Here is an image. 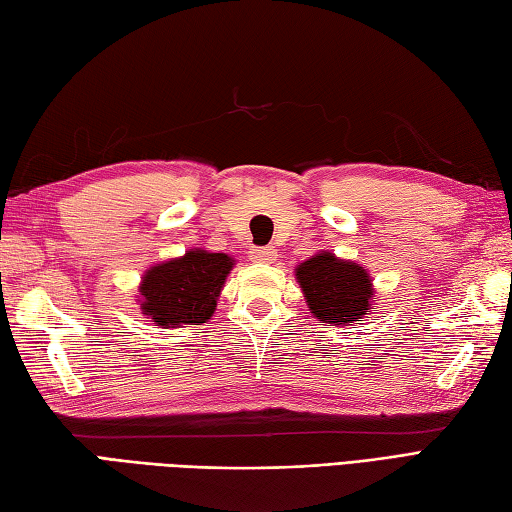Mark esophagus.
Segmentation results:
<instances>
[{"mask_svg":"<svg viewBox=\"0 0 512 512\" xmlns=\"http://www.w3.org/2000/svg\"><path fill=\"white\" fill-rule=\"evenodd\" d=\"M250 253V259L253 262H264V264H273L277 259V250L275 246H253L248 250Z\"/></svg>","mask_w":512,"mask_h":512,"instance_id":"34e87169","label":"esophagus"}]
</instances>
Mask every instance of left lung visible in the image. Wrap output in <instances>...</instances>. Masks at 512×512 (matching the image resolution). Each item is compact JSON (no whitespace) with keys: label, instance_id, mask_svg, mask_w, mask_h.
<instances>
[{"label":"left lung","instance_id":"left-lung-1","mask_svg":"<svg viewBox=\"0 0 512 512\" xmlns=\"http://www.w3.org/2000/svg\"><path fill=\"white\" fill-rule=\"evenodd\" d=\"M299 286L308 308L323 323L350 325L363 319L372 306V279L365 270L336 259L332 253H319L297 268Z\"/></svg>","mask_w":512,"mask_h":512}]
</instances>
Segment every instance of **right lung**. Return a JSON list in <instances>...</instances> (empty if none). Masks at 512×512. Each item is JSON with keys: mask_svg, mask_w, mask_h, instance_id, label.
I'll return each instance as SVG.
<instances>
[{"mask_svg": "<svg viewBox=\"0 0 512 512\" xmlns=\"http://www.w3.org/2000/svg\"><path fill=\"white\" fill-rule=\"evenodd\" d=\"M231 268V257L206 250L158 264L143 277L140 310L158 325H202L215 312Z\"/></svg>", "mask_w": 512, "mask_h": 512, "instance_id": "1", "label": "right lung"}]
</instances>
